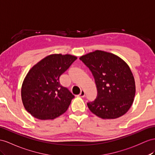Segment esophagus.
<instances>
[{
    "mask_svg": "<svg viewBox=\"0 0 155 155\" xmlns=\"http://www.w3.org/2000/svg\"><path fill=\"white\" fill-rule=\"evenodd\" d=\"M85 96V92L84 90H82L80 94L78 95V97H84Z\"/></svg>",
    "mask_w": 155,
    "mask_h": 155,
    "instance_id": "34e87169",
    "label": "esophagus"
}]
</instances>
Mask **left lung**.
<instances>
[{
    "instance_id": "1",
    "label": "left lung",
    "mask_w": 155,
    "mask_h": 155,
    "mask_svg": "<svg viewBox=\"0 0 155 155\" xmlns=\"http://www.w3.org/2000/svg\"><path fill=\"white\" fill-rule=\"evenodd\" d=\"M94 78L97 97L87 103L89 109L104 119L117 118L132 106L136 93L129 66L117 55L96 50L80 58Z\"/></svg>"
}]
</instances>
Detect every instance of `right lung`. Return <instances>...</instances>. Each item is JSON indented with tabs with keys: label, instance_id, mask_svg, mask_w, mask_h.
Listing matches in <instances>:
<instances>
[{
	"label": "right lung",
	"instance_id": "right-lung-1",
	"mask_svg": "<svg viewBox=\"0 0 155 155\" xmlns=\"http://www.w3.org/2000/svg\"><path fill=\"white\" fill-rule=\"evenodd\" d=\"M77 59L68 54H53L31 68L21 88L27 112L40 120H52L66 111L74 96L61 86L59 77Z\"/></svg>",
	"mask_w": 155,
	"mask_h": 155
}]
</instances>
